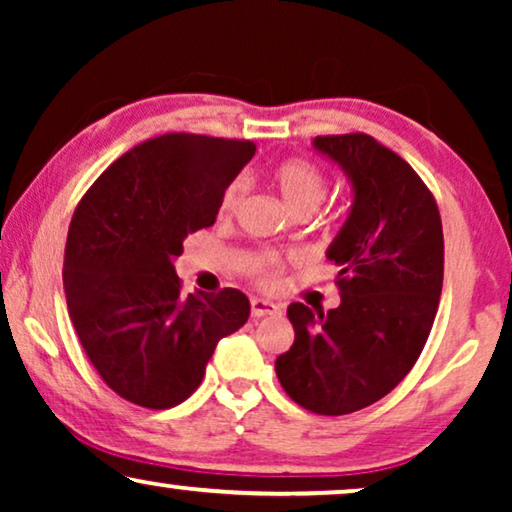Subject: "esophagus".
<instances>
[{
    "label": "esophagus",
    "mask_w": 512,
    "mask_h": 512,
    "mask_svg": "<svg viewBox=\"0 0 512 512\" xmlns=\"http://www.w3.org/2000/svg\"><path fill=\"white\" fill-rule=\"evenodd\" d=\"M282 312V307L272 303V300H265V298H254L251 300V317H268V314H279Z\"/></svg>",
    "instance_id": "esophagus-1"
}]
</instances>
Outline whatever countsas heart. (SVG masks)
<instances>
[{
	"label": "heart",
	"instance_id": "heart-1",
	"mask_svg": "<svg viewBox=\"0 0 512 512\" xmlns=\"http://www.w3.org/2000/svg\"><path fill=\"white\" fill-rule=\"evenodd\" d=\"M270 181L293 214L314 212L326 195V181L321 177V172L303 158H291L279 163L275 170L270 172ZM244 193H247V184H244L242 179L230 181L221 198V214H233L235 209L242 205ZM261 282H275V272H272V268H261Z\"/></svg>",
	"mask_w": 512,
	"mask_h": 512
}]
</instances>
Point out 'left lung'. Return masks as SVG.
Here are the masks:
<instances>
[{
  "label": "left lung",
  "mask_w": 512,
  "mask_h": 512,
  "mask_svg": "<svg viewBox=\"0 0 512 512\" xmlns=\"http://www.w3.org/2000/svg\"><path fill=\"white\" fill-rule=\"evenodd\" d=\"M312 146L352 186L326 249L340 268V305L314 314L291 303L296 340L275 370L305 410L349 415L387 396L422 354L443 291V223L417 172L377 139L356 132Z\"/></svg>",
  "instance_id": "8db88e82"
}]
</instances>
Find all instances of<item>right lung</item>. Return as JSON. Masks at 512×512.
<instances>
[{
	"label": "right lung",
	"instance_id": "right-lung-1",
	"mask_svg": "<svg viewBox=\"0 0 512 512\" xmlns=\"http://www.w3.org/2000/svg\"><path fill=\"white\" fill-rule=\"evenodd\" d=\"M256 146L170 135L125 153L90 186L69 223L62 282L88 359L125 401L179 405L200 387L221 338L249 319L237 289L181 296L174 261L209 228Z\"/></svg>",
	"mask_w": 512,
	"mask_h": 512
}]
</instances>
